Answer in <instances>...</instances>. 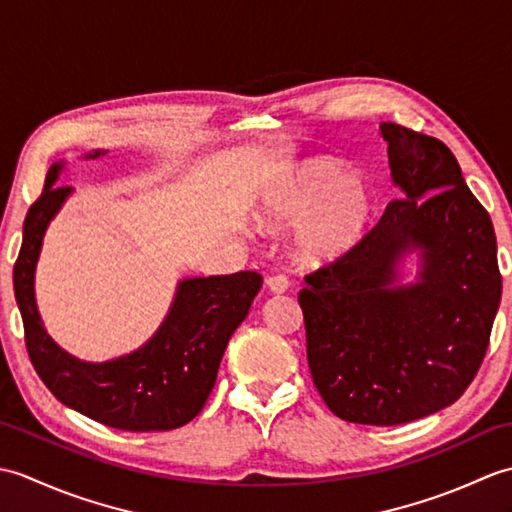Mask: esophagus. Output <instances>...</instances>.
Returning a JSON list of instances; mask_svg holds the SVG:
<instances>
[{
    "instance_id": "34e87169",
    "label": "esophagus",
    "mask_w": 512,
    "mask_h": 512,
    "mask_svg": "<svg viewBox=\"0 0 512 512\" xmlns=\"http://www.w3.org/2000/svg\"><path fill=\"white\" fill-rule=\"evenodd\" d=\"M266 286L270 292H275V295H284V292L290 288V281L286 275H273L266 279Z\"/></svg>"
}]
</instances>
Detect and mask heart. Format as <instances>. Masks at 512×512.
I'll use <instances>...</instances> for the list:
<instances>
[{
    "instance_id": "obj_1",
    "label": "heart",
    "mask_w": 512,
    "mask_h": 512,
    "mask_svg": "<svg viewBox=\"0 0 512 512\" xmlns=\"http://www.w3.org/2000/svg\"><path fill=\"white\" fill-rule=\"evenodd\" d=\"M378 202L361 171L330 158H308L270 184L257 204V220L268 231L295 224L297 262L317 268L339 262L372 233Z\"/></svg>"
}]
</instances>
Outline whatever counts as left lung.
Wrapping results in <instances>:
<instances>
[{"label":"left lung","instance_id":"left-lung-1","mask_svg":"<svg viewBox=\"0 0 512 512\" xmlns=\"http://www.w3.org/2000/svg\"><path fill=\"white\" fill-rule=\"evenodd\" d=\"M402 189L361 246L306 275L299 306L308 365L325 405L391 427L453 405L471 385L502 299L491 215L438 138L380 123ZM421 255L413 285L399 259Z\"/></svg>","mask_w":512,"mask_h":512}]
</instances>
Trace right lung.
I'll return each mask as SVG.
<instances>
[{"label": "right lung", "instance_id": "obj_1", "mask_svg": "<svg viewBox=\"0 0 512 512\" xmlns=\"http://www.w3.org/2000/svg\"><path fill=\"white\" fill-rule=\"evenodd\" d=\"M94 151L85 158H99ZM65 162L52 165L43 191L24 220V242L13 270L15 299L24 319L26 347L39 378L65 407L105 427L123 431H171L202 411L215 385L224 350L246 319L262 275L182 279L158 332L136 352L88 363L50 339L35 301V268L43 235L72 187L57 184Z\"/></svg>", "mask_w": 512, "mask_h": 512}]
</instances>
